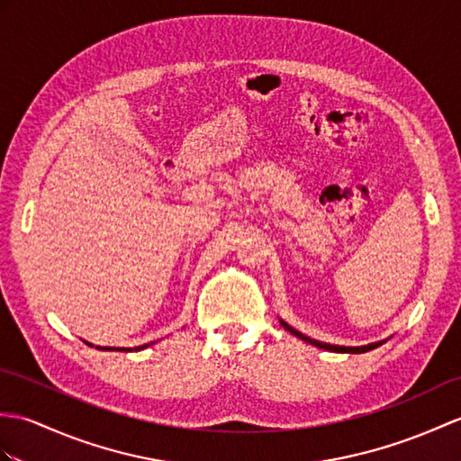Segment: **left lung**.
<instances>
[{
    "label": "left lung",
    "instance_id": "left-lung-1",
    "mask_svg": "<svg viewBox=\"0 0 461 461\" xmlns=\"http://www.w3.org/2000/svg\"><path fill=\"white\" fill-rule=\"evenodd\" d=\"M281 324L285 326V330H288V331H291V334H294L296 338H301V339L308 341V344H312V346H316V348H322V349H328V351H338V353H366V351H369V349H375V348H379V346H381V341H377V344L361 346V348H344V346H330V344H324V341H318V339H312V338H308V336L301 334V331H298V330H294L293 326H288L286 322H283V320H281Z\"/></svg>",
    "mask_w": 461,
    "mask_h": 461
}]
</instances>
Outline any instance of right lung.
Returning <instances> with one entry per match:
<instances>
[{"label": "right lung", "mask_w": 461, "mask_h": 461, "mask_svg": "<svg viewBox=\"0 0 461 461\" xmlns=\"http://www.w3.org/2000/svg\"><path fill=\"white\" fill-rule=\"evenodd\" d=\"M86 344H88V341H86ZM90 346V344H88ZM149 346H151V344H145V346H139V348H135V349H145V348H149ZM102 349H115V348H102ZM117 349H122V348H117ZM127 351H130V349H127Z\"/></svg>", "instance_id": "obj_1"}]
</instances>
